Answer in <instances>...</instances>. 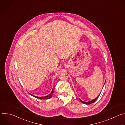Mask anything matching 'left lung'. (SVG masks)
I'll use <instances>...</instances> for the list:
<instances>
[{"instance_id": "8db88e82", "label": "left lung", "mask_w": 125, "mask_h": 125, "mask_svg": "<svg viewBox=\"0 0 125 125\" xmlns=\"http://www.w3.org/2000/svg\"><path fill=\"white\" fill-rule=\"evenodd\" d=\"M99 95H100V94H99V95L96 97V98H95L94 99V100H92V101H88V102H85V101H82V100H81L80 99V101L82 102V103H84V104H91V103H94V102H95V101H96V100L98 98V97H99Z\"/></svg>"}]
</instances>
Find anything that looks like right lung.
<instances>
[{
  "label": "right lung",
  "mask_w": 125,
  "mask_h": 125,
  "mask_svg": "<svg viewBox=\"0 0 125 125\" xmlns=\"http://www.w3.org/2000/svg\"><path fill=\"white\" fill-rule=\"evenodd\" d=\"M53 92H54V91H53V90H52V91H51V93H50L48 95H47V96H42V97L35 96H34V95H32V94H31V96H33V97H35V98H38V99H48V98H50L52 97V95H53Z\"/></svg>",
  "instance_id": "right-lung-1"
}]
</instances>
